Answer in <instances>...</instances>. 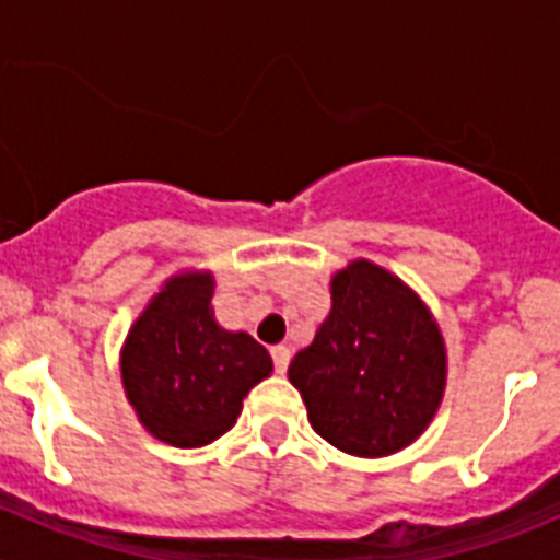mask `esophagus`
Instances as JSON below:
<instances>
[{"instance_id": "esophagus-1", "label": "esophagus", "mask_w": 560, "mask_h": 560, "mask_svg": "<svg viewBox=\"0 0 560 560\" xmlns=\"http://www.w3.org/2000/svg\"><path fill=\"white\" fill-rule=\"evenodd\" d=\"M271 359H275V370H277V373L283 375L285 368H289L291 350L285 348V345H275V348H271Z\"/></svg>"}]
</instances>
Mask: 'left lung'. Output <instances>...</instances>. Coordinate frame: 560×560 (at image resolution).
<instances>
[{
	"label": "left lung",
	"mask_w": 560,
	"mask_h": 560,
	"mask_svg": "<svg viewBox=\"0 0 560 560\" xmlns=\"http://www.w3.org/2000/svg\"><path fill=\"white\" fill-rule=\"evenodd\" d=\"M314 432L353 457H387L427 432L446 389V345L427 303L387 269L353 260L330 314L289 364Z\"/></svg>",
	"instance_id": "8db88e82"
}]
</instances>
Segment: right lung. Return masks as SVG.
<instances>
[{
	"label": "right lung",
	"instance_id": "1",
	"mask_svg": "<svg viewBox=\"0 0 560 560\" xmlns=\"http://www.w3.org/2000/svg\"><path fill=\"white\" fill-rule=\"evenodd\" d=\"M210 271L173 275L120 350L126 398L142 427L176 448H199L235 427L244 398L271 375V355L212 314Z\"/></svg>",
	"mask_w": 560,
	"mask_h": 560
}]
</instances>
